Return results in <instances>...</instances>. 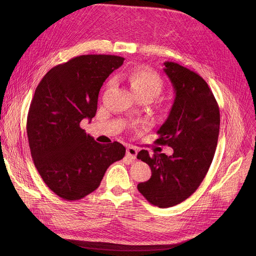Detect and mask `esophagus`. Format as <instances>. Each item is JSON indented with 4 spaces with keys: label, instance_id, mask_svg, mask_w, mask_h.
<instances>
[{
    "label": "esophagus",
    "instance_id": "obj_1",
    "mask_svg": "<svg viewBox=\"0 0 256 256\" xmlns=\"http://www.w3.org/2000/svg\"><path fill=\"white\" fill-rule=\"evenodd\" d=\"M138 150L134 146H128L126 148V156L130 160H135L137 156Z\"/></svg>",
    "mask_w": 256,
    "mask_h": 256
}]
</instances>
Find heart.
I'll return each instance as SVG.
<instances>
[{
    "label": "heart",
    "mask_w": 256,
    "mask_h": 256,
    "mask_svg": "<svg viewBox=\"0 0 256 256\" xmlns=\"http://www.w3.org/2000/svg\"><path fill=\"white\" fill-rule=\"evenodd\" d=\"M132 90L136 96L148 94L152 98L162 90L163 83L158 74L148 68H139L128 76Z\"/></svg>",
    "instance_id": "b5f03b06"
}]
</instances>
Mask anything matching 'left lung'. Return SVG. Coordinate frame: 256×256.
<instances>
[{"label": "left lung", "instance_id": "8db88e82", "mask_svg": "<svg viewBox=\"0 0 256 256\" xmlns=\"http://www.w3.org/2000/svg\"><path fill=\"white\" fill-rule=\"evenodd\" d=\"M164 72L176 93L156 143L173 148L172 156L139 152L137 158L152 169V178L138 184L154 206L166 208L189 198L206 178L216 152L220 111L212 90L196 72L176 62H165Z\"/></svg>", "mask_w": 256, "mask_h": 256}]
</instances>
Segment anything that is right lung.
Segmentation results:
<instances>
[{
  "label": "right lung",
  "mask_w": 256,
  "mask_h": 256,
  "mask_svg": "<svg viewBox=\"0 0 256 256\" xmlns=\"http://www.w3.org/2000/svg\"><path fill=\"white\" fill-rule=\"evenodd\" d=\"M124 61L78 56L52 67L35 90L26 118L32 158L46 184L65 200L96 190L106 169L126 154L122 144H100L80 126L96 116L104 82Z\"/></svg>",
  "instance_id": "add662e5"
}]
</instances>
